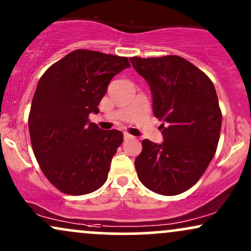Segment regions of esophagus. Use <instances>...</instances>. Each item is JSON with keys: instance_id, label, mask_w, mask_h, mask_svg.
<instances>
[{"instance_id": "obj_1", "label": "esophagus", "mask_w": 251, "mask_h": 251, "mask_svg": "<svg viewBox=\"0 0 251 251\" xmlns=\"http://www.w3.org/2000/svg\"><path fill=\"white\" fill-rule=\"evenodd\" d=\"M123 137H125V140H129V138H132L131 135L128 134V132H125V134H123Z\"/></svg>"}]
</instances>
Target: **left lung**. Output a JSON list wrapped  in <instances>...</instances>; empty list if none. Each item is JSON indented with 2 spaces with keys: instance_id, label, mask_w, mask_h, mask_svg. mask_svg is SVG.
<instances>
[{
  "instance_id": "obj_1",
  "label": "left lung",
  "mask_w": 251,
  "mask_h": 251,
  "mask_svg": "<svg viewBox=\"0 0 251 251\" xmlns=\"http://www.w3.org/2000/svg\"><path fill=\"white\" fill-rule=\"evenodd\" d=\"M130 62L148 82L154 115L163 122V143L142 141L135 160L137 176L156 194L178 195L201 178L216 152L222 113L214 83L176 55Z\"/></svg>"
}]
</instances>
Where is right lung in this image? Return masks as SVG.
<instances>
[{
    "instance_id": "1",
    "label": "right lung",
    "mask_w": 251,
    "mask_h": 251,
    "mask_svg": "<svg viewBox=\"0 0 251 251\" xmlns=\"http://www.w3.org/2000/svg\"><path fill=\"white\" fill-rule=\"evenodd\" d=\"M126 57L77 49L47 69L32 97L28 125L34 155L47 178L68 195H85L108 178L123 141L119 130L89 121Z\"/></svg>"
}]
</instances>
